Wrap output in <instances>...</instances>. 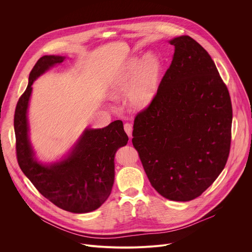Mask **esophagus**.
<instances>
[{
    "instance_id": "1",
    "label": "esophagus",
    "mask_w": 252,
    "mask_h": 252,
    "mask_svg": "<svg viewBox=\"0 0 252 252\" xmlns=\"http://www.w3.org/2000/svg\"><path fill=\"white\" fill-rule=\"evenodd\" d=\"M125 127V131L126 132V134L131 138V134H132V126L130 124H125L124 126Z\"/></svg>"
}]
</instances>
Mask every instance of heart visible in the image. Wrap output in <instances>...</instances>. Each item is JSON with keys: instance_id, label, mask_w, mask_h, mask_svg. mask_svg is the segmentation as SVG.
I'll return each mask as SVG.
<instances>
[{"instance_id": "heart-1", "label": "heart", "mask_w": 252, "mask_h": 252, "mask_svg": "<svg viewBox=\"0 0 252 252\" xmlns=\"http://www.w3.org/2000/svg\"><path fill=\"white\" fill-rule=\"evenodd\" d=\"M161 70V61L154 53L131 58L107 84V94L117 98L126 94L132 110L146 109L157 95Z\"/></svg>"}]
</instances>
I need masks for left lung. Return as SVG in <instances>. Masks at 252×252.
<instances>
[{"mask_svg": "<svg viewBox=\"0 0 252 252\" xmlns=\"http://www.w3.org/2000/svg\"><path fill=\"white\" fill-rule=\"evenodd\" d=\"M168 43L174 46L171 63L152 103L134 119L132 145L160 195L189 201L225 166L232 107L208 53L189 35Z\"/></svg>", "mask_w": 252, "mask_h": 252, "instance_id": "left-lung-1", "label": "left lung"}]
</instances>
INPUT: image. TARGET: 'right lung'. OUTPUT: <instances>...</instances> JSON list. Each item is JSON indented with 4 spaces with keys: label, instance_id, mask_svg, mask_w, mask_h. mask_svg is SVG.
Wrapping results in <instances>:
<instances>
[{
    "label": "right lung",
    "instance_id": "add662e5",
    "mask_svg": "<svg viewBox=\"0 0 252 252\" xmlns=\"http://www.w3.org/2000/svg\"><path fill=\"white\" fill-rule=\"evenodd\" d=\"M62 56H44L34 64L29 84L20 97L14 118L19 165L42 195L58 207L74 213L97 209L110 196L115 182V156L128 137L122 121L102 128L87 127L66 156L43 163L35 158L29 137L28 107L33 82L64 61Z\"/></svg>",
    "mask_w": 252,
    "mask_h": 252
}]
</instances>
